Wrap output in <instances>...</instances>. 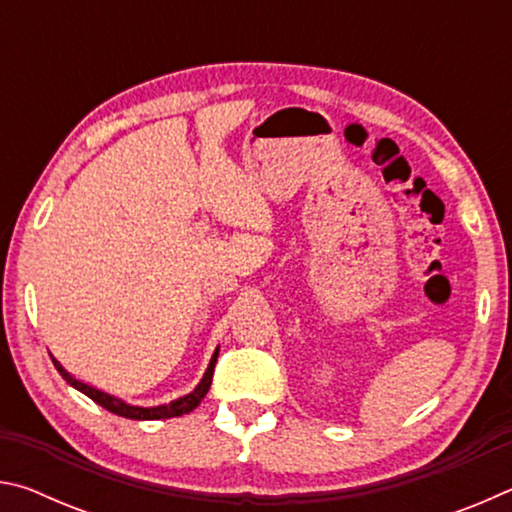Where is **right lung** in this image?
<instances>
[{"instance_id": "add662e5", "label": "right lung", "mask_w": 512, "mask_h": 512, "mask_svg": "<svg viewBox=\"0 0 512 512\" xmlns=\"http://www.w3.org/2000/svg\"><path fill=\"white\" fill-rule=\"evenodd\" d=\"M216 357H219V350L214 352V357L210 361V366H207V370H205L201 384H198L192 393L185 395V397H178V400H173V402L160 404V406H135V404H128L124 400H119V397H115V395L103 393V391H99V388H94L90 384H85V381L72 377L63 366H60L56 359H51V361H54L56 370L60 372V377H63L67 384H72L76 391L85 393V395L90 397V400H94L99 406H103V409H108L110 413L121 415V418H131V420H164V418H178V415H185L189 411H194L196 406L201 404V400L207 395V391H210V386H212V375H214Z\"/></svg>"}]
</instances>
